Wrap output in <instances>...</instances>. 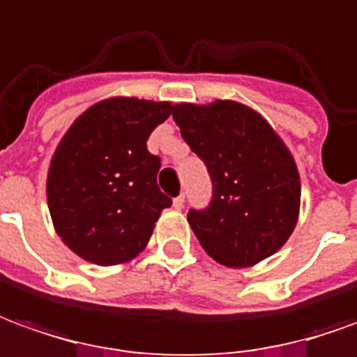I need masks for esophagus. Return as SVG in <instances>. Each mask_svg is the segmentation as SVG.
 <instances>
[{"mask_svg": "<svg viewBox=\"0 0 357 357\" xmlns=\"http://www.w3.org/2000/svg\"><path fill=\"white\" fill-rule=\"evenodd\" d=\"M173 207H174V209H183V207H184V194H178V196L173 199Z\"/></svg>", "mask_w": 357, "mask_h": 357, "instance_id": "obj_1", "label": "esophagus"}]
</instances>
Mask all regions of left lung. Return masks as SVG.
Here are the masks:
<instances>
[{
	"instance_id": "obj_1",
	"label": "left lung",
	"mask_w": 357,
	"mask_h": 357,
	"mask_svg": "<svg viewBox=\"0 0 357 357\" xmlns=\"http://www.w3.org/2000/svg\"><path fill=\"white\" fill-rule=\"evenodd\" d=\"M173 119L211 178L209 204L188 209L204 250L227 267L275 254L294 231L300 207L298 171L279 136L234 102L181 103Z\"/></svg>"
}]
</instances>
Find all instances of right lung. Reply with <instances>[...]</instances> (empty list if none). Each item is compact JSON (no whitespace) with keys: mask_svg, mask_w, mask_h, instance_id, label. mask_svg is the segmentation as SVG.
<instances>
[{"mask_svg":"<svg viewBox=\"0 0 357 357\" xmlns=\"http://www.w3.org/2000/svg\"><path fill=\"white\" fill-rule=\"evenodd\" d=\"M169 115L171 103L113 98L82 113L59 144L47 206L57 234L86 261L132 259L171 206L158 186L161 158L146 146Z\"/></svg>","mask_w":357,"mask_h":357,"instance_id":"right-lung-1","label":"right lung"}]
</instances>
